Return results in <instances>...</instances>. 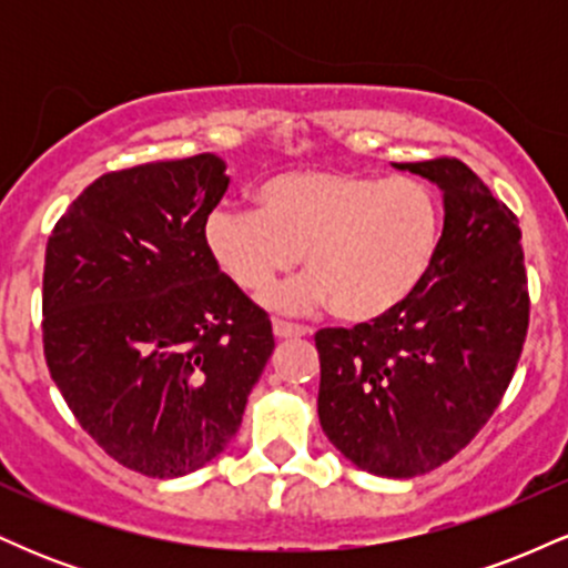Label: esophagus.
<instances>
[{
  "label": "esophagus",
  "instance_id": "esophagus-1",
  "mask_svg": "<svg viewBox=\"0 0 568 568\" xmlns=\"http://www.w3.org/2000/svg\"><path fill=\"white\" fill-rule=\"evenodd\" d=\"M272 331H275L277 338H291V336H310L312 331L306 325L288 323V321H272Z\"/></svg>",
  "mask_w": 568,
  "mask_h": 568
}]
</instances>
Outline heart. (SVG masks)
Instances as JSON below:
<instances>
[{"label":"heart","instance_id":"b5f03b06","mask_svg":"<svg viewBox=\"0 0 568 568\" xmlns=\"http://www.w3.org/2000/svg\"><path fill=\"white\" fill-rule=\"evenodd\" d=\"M258 211L219 205L205 219L213 262L245 293H262L302 253L310 275L272 293L283 310L331 302L336 317L371 323L422 288L440 251L443 211L419 179L285 171L256 192Z\"/></svg>","mask_w":568,"mask_h":568}]
</instances>
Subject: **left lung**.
<instances>
[{
	"label": "left lung",
	"mask_w": 568,
	"mask_h": 568,
	"mask_svg": "<svg viewBox=\"0 0 568 568\" xmlns=\"http://www.w3.org/2000/svg\"><path fill=\"white\" fill-rule=\"evenodd\" d=\"M443 189L440 251L393 315L315 334L317 416L352 465L414 478L448 462L497 410L526 331L518 216L456 158L395 162Z\"/></svg>",
	"instance_id": "left-lung-1"
}]
</instances>
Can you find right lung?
Returning <instances> with one entry per match:
<instances>
[{
  "label": "right lung",
  "mask_w": 568,
  "mask_h": 568,
  "mask_svg": "<svg viewBox=\"0 0 568 568\" xmlns=\"http://www.w3.org/2000/svg\"><path fill=\"white\" fill-rule=\"evenodd\" d=\"M216 154L103 173L48 237L42 344L84 433L149 478L200 470L243 422L272 323L205 245Z\"/></svg>",
  "instance_id": "obj_1"
}]
</instances>
